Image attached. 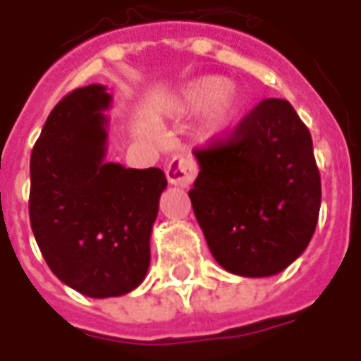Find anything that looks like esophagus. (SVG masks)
Wrapping results in <instances>:
<instances>
[{
    "mask_svg": "<svg viewBox=\"0 0 361 361\" xmlns=\"http://www.w3.org/2000/svg\"><path fill=\"white\" fill-rule=\"evenodd\" d=\"M166 176H168V181L172 185H178V188H189L197 176V166L195 162L189 157H180L172 158V162L166 168Z\"/></svg>",
    "mask_w": 361,
    "mask_h": 361,
    "instance_id": "obj_1",
    "label": "esophagus"
}]
</instances>
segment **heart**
Listing matches in <instances>:
<instances>
[{"mask_svg": "<svg viewBox=\"0 0 361 361\" xmlns=\"http://www.w3.org/2000/svg\"><path fill=\"white\" fill-rule=\"evenodd\" d=\"M178 106L188 116L204 114L203 135L207 141H226L245 118L247 96L220 75H207L188 82L178 98Z\"/></svg>", "mask_w": 361, "mask_h": 361, "instance_id": "heart-1", "label": "heart"}]
</instances>
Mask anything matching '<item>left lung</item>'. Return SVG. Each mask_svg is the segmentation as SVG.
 Here are the masks:
<instances>
[{
	"label": "left lung",
	"mask_w": 361,
	"mask_h": 361,
	"mask_svg": "<svg viewBox=\"0 0 361 361\" xmlns=\"http://www.w3.org/2000/svg\"><path fill=\"white\" fill-rule=\"evenodd\" d=\"M189 199L212 257L238 276H272L313 238L321 178L310 129L292 104L267 98L224 142L195 150Z\"/></svg>",
	"instance_id": "1"
}]
</instances>
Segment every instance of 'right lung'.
I'll return each mask as SVG.
<instances>
[{
  "instance_id": "add662e5",
  "label": "right lung",
  "mask_w": 361,
  "mask_h": 361,
  "mask_svg": "<svg viewBox=\"0 0 361 361\" xmlns=\"http://www.w3.org/2000/svg\"><path fill=\"white\" fill-rule=\"evenodd\" d=\"M111 94L89 85L50 111L30 154V226L51 272L89 298L141 284L168 185L160 168L106 162Z\"/></svg>"
}]
</instances>
